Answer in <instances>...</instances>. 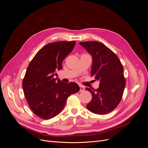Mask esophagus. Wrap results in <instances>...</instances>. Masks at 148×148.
<instances>
[{
    "instance_id": "esophagus-1",
    "label": "esophagus",
    "mask_w": 148,
    "mask_h": 148,
    "mask_svg": "<svg viewBox=\"0 0 148 148\" xmlns=\"http://www.w3.org/2000/svg\"><path fill=\"white\" fill-rule=\"evenodd\" d=\"M79 87H80V92H83L84 90V88L82 86V85H79Z\"/></svg>"
}]
</instances>
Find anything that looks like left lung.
Instances as JSON below:
<instances>
[{"label": "left lung", "instance_id": "obj_1", "mask_svg": "<svg viewBox=\"0 0 148 148\" xmlns=\"http://www.w3.org/2000/svg\"><path fill=\"white\" fill-rule=\"evenodd\" d=\"M80 44L92 55L90 74L99 81L97 89L86 88L92 97L86 107L96 114L110 113L119 104L125 89L122 65L115 53L102 43L95 41L81 42Z\"/></svg>", "mask_w": 148, "mask_h": 148}]
</instances>
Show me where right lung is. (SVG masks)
Wrapping results in <instances>:
<instances>
[{
	"label": "right lung",
	"mask_w": 148,
	"mask_h": 148,
	"mask_svg": "<svg viewBox=\"0 0 148 148\" xmlns=\"http://www.w3.org/2000/svg\"><path fill=\"white\" fill-rule=\"evenodd\" d=\"M75 44L74 41L49 43L30 62L22 85L29 107L38 117L49 119L56 116L63 110L68 97L79 91L77 83L53 78Z\"/></svg>",
	"instance_id": "obj_1"
}]
</instances>
